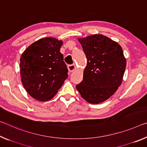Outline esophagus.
Segmentation results:
<instances>
[{
  "mask_svg": "<svg viewBox=\"0 0 147 147\" xmlns=\"http://www.w3.org/2000/svg\"><path fill=\"white\" fill-rule=\"evenodd\" d=\"M75 69H76V66L73 64L68 65V69L70 72H73Z\"/></svg>",
  "mask_w": 147,
  "mask_h": 147,
  "instance_id": "34e87169",
  "label": "esophagus"
}]
</instances>
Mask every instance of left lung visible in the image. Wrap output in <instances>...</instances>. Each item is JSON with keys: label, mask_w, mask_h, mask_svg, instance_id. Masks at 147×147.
<instances>
[{"label": "left lung", "mask_w": 147, "mask_h": 147, "mask_svg": "<svg viewBox=\"0 0 147 147\" xmlns=\"http://www.w3.org/2000/svg\"><path fill=\"white\" fill-rule=\"evenodd\" d=\"M78 41L88 61L83 80L76 88L88 103H102L115 94L122 82L126 67L122 48L102 34H92Z\"/></svg>", "instance_id": "8db88e82"}]
</instances>
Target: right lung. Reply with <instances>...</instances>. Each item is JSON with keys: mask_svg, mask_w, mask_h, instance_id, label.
Wrapping results in <instances>:
<instances>
[{"mask_svg": "<svg viewBox=\"0 0 147 147\" xmlns=\"http://www.w3.org/2000/svg\"><path fill=\"white\" fill-rule=\"evenodd\" d=\"M62 44L54 38H41L21 56L22 84L28 94L38 101L52 99L68 77V69L60 52Z\"/></svg>", "mask_w": 147, "mask_h": 147, "instance_id": "right-lung-1", "label": "right lung"}]
</instances>
